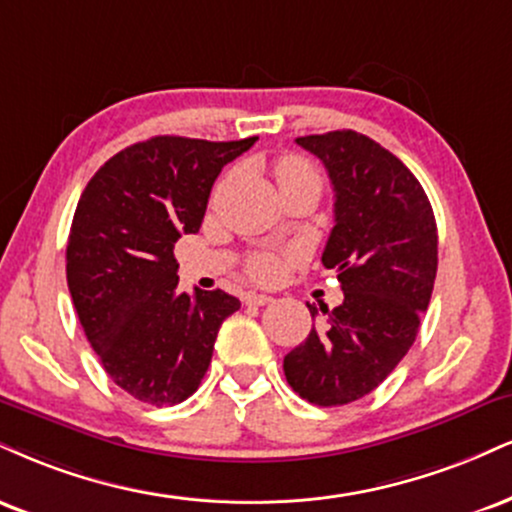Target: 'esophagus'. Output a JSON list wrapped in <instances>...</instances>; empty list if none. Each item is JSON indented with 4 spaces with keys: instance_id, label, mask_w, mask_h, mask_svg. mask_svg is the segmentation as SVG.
Wrapping results in <instances>:
<instances>
[{
    "instance_id": "1",
    "label": "esophagus",
    "mask_w": 512,
    "mask_h": 512,
    "mask_svg": "<svg viewBox=\"0 0 512 512\" xmlns=\"http://www.w3.org/2000/svg\"><path fill=\"white\" fill-rule=\"evenodd\" d=\"M245 305H269L272 303V295H264V293H245Z\"/></svg>"
}]
</instances>
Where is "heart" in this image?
Returning a JSON list of instances; mask_svg holds the SVG:
<instances>
[{
	"label": "heart",
	"instance_id": "1",
	"mask_svg": "<svg viewBox=\"0 0 512 512\" xmlns=\"http://www.w3.org/2000/svg\"><path fill=\"white\" fill-rule=\"evenodd\" d=\"M274 176L276 183L288 181V178H298V176H317L315 169L300 157H283L279 159V164L274 166ZM248 272L255 281L260 283H274L279 281L283 272H286V257L274 255V252H262V255H255L248 264Z\"/></svg>",
	"mask_w": 512,
	"mask_h": 512
}]
</instances>
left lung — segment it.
Segmentation results:
<instances>
[{
    "mask_svg": "<svg viewBox=\"0 0 512 512\" xmlns=\"http://www.w3.org/2000/svg\"><path fill=\"white\" fill-rule=\"evenodd\" d=\"M322 159L334 186V229L322 264L343 303L322 329L283 357L300 398L322 408L367 396L415 343L434 291L439 236L434 209L412 171L367 135L331 131L295 140ZM310 307L312 319L317 307Z\"/></svg>",
    "mask_w": 512,
    "mask_h": 512,
    "instance_id": "left-lung-1",
    "label": "left lung"
}]
</instances>
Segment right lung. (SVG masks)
Here are the masks:
<instances>
[{
  "label": "right lung",
  "mask_w": 512,
  "mask_h": 512,
  "mask_svg": "<svg viewBox=\"0 0 512 512\" xmlns=\"http://www.w3.org/2000/svg\"><path fill=\"white\" fill-rule=\"evenodd\" d=\"M155 135L100 166L80 195L66 281L80 326L119 389L150 405L193 396L219 326L240 307L224 291H178L174 245L200 231L209 190L255 145Z\"/></svg>",
  "instance_id": "obj_1"
}]
</instances>
